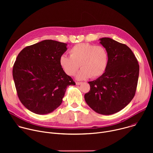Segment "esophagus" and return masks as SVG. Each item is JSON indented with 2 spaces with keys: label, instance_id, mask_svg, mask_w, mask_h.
I'll list each match as a JSON object with an SVG mask.
<instances>
[{
  "label": "esophagus",
  "instance_id": "esophagus-1",
  "mask_svg": "<svg viewBox=\"0 0 153 153\" xmlns=\"http://www.w3.org/2000/svg\"><path fill=\"white\" fill-rule=\"evenodd\" d=\"M76 85H80V84L82 83V82H76Z\"/></svg>",
  "mask_w": 153,
  "mask_h": 153
}]
</instances>
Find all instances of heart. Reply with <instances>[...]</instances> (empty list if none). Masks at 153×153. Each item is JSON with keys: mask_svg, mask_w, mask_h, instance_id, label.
<instances>
[{"mask_svg": "<svg viewBox=\"0 0 153 153\" xmlns=\"http://www.w3.org/2000/svg\"><path fill=\"white\" fill-rule=\"evenodd\" d=\"M70 56L62 54L59 57V64L67 75H75L79 68H82L77 74L78 79L101 76L105 71L108 54L105 47L89 43H80L74 45L69 51Z\"/></svg>", "mask_w": 153, "mask_h": 153, "instance_id": "1", "label": "heart"}]
</instances>
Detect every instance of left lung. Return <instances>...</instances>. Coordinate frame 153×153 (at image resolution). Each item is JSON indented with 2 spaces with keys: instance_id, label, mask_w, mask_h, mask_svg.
<instances>
[{
  "instance_id": "1",
  "label": "left lung",
  "mask_w": 153,
  "mask_h": 153,
  "mask_svg": "<svg viewBox=\"0 0 153 153\" xmlns=\"http://www.w3.org/2000/svg\"><path fill=\"white\" fill-rule=\"evenodd\" d=\"M108 54L105 73L89 82L90 90L85 100L96 113L110 115L124 108L133 99L137 88L139 65L128 46L111 38L100 39Z\"/></svg>"
}]
</instances>
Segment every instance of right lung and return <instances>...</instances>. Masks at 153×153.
I'll return each mask as SVG.
<instances>
[{"instance_id":"obj_1","label":"right lung","mask_w":153,"mask_h":153,"mask_svg":"<svg viewBox=\"0 0 153 153\" xmlns=\"http://www.w3.org/2000/svg\"><path fill=\"white\" fill-rule=\"evenodd\" d=\"M67 45L45 40L25 47L18 54L13 79L20 101L30 111L37 114L53 112L62 103L67 87L76 85L59 64Z\"/></svg>"}]
</instances>
